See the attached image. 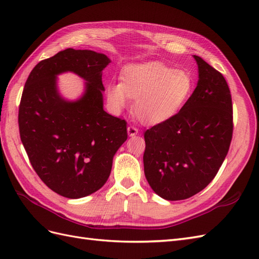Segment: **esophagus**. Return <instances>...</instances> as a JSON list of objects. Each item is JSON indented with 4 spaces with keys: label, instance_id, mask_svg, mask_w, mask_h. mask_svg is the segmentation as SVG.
<instances>
[{
    "label": "esophagus",
    "instance_id": "esophagus-1",
    "mask_svg": "<svg viewBox=\"0 0 259 259\" xmlns=\"http://www.w3.org/2000/svg\"><path fill=\"white\" fill-rule=\"evenodd\" d=\"M127 134H128V136H131V137H133V136H135V135H137L138 134V130L134 126V125H130V126L127 127Z\"/></svg>",
    "mask_w": 259,
    "mask_h": 259
}]
</instances>
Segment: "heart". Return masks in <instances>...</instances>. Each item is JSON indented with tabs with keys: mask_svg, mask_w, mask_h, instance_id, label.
Segmentation results:
<instances>
[{
	"mask_svg": "<svg viewBox=\"0 0 259 259\" xmlns=\"http://www.w3.org/2000/svg\"><path fill=\"white\" fill-rule=\"evenodd\" d=\"M122 83L108 86L107 97L115 112L135 98L134 112L147 125L166 122L175 116L193 91L191 75L160 61L130 65L122 71Z\"/></svg>",
	"mask_w": 259,
	"mask_h": 259,
	"instance_id": "1",
	"label": "heart"
}]
</instances>
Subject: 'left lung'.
Listing matches in <instances>:
<instances>
[{
	"instance_id": "obj_1",
	"label": "left lung",
	"mask_w": 259,
	"mask_h": 259,
	"mask_svg": "<svg viewBox=\"0 0 259 259\" xmlns=\"http://www.w3.org/2000/svg\"><path fill=\"white\" fill-rule=\"evenodd\" d=\"M199 81L180 111L145 132V175L168 201L185 200L214 179L232 139V100L224 75L201 57Z\"/></svg>"
}]
</instances>
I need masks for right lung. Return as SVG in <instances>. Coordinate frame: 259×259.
Segmentation results:
<instances>
[{"instance_id":"1","label":"right lung","mask_w":259,"mask_h":259,"mask_svg":"<svg viewBox=\"0 0 259 259\" xmlns=\"http://www.w3.org/2000/svg\"><path fill=\"white\" fill-rule=\"evenodd\" d=\"M105 54L67 49L30 72L19 105L21 143L35 173L50 189L69 199L90 195L111 173L115 152L127 139L125 120L104 110ZM73 72L87 82L82 97L62 99L57 75Z\"/></svg>"}]
</instances>
